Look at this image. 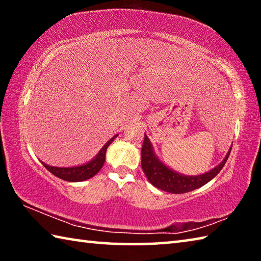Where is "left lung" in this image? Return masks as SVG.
<instances>
[{"label": "left lung", "mask_w": 261, "mask_h": 261, "mask_svg": "<svg viewBox=\"0 0 261 261\" xmlns=\"http://www.w3.org/2000/svg\"><path fill=\"white\" fill-rule=\"evenodd\" d=\"M232 147V145H231ZM231 147L229 148L227 155L218 166L214 167L205 174L188 176L177 173L174 169L165 165L154 152L153 145L148 137L145 135L143 147H141V168L146 175L149 183L162 191L170 193H187L202 187L218 175L230 154Z\"/></svg>", "instance_id": "left-lung-1"}]
</instances>
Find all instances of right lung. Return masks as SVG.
I'll use <instances>...</instances> for the list:
<instances>
[{"mask_svg": "<svg viewBox=\"0 0 261 261\" xmlns=\"http://www.w3.org/2000/svg\"><path fill=\"white\" fill-rule=\"evenodd\" d=\"M117 136L118 135L114 136L112 139H109L107 143L103 145L102 148L100 149L99 153L96 154L92 160L84 163V165L74 167H53L49 165H46V163L42 161L41 163L53 175H55L56 177L63 180H67V182H83V180L90 179L91 177H93V176L98 174L101 168H102L106 160V152H107V148Z\"/></svg>", "mask_w": 261, "mask_h": 261, "instance_id": "right-lung-1", "label": "right lung"}]
</instances>
